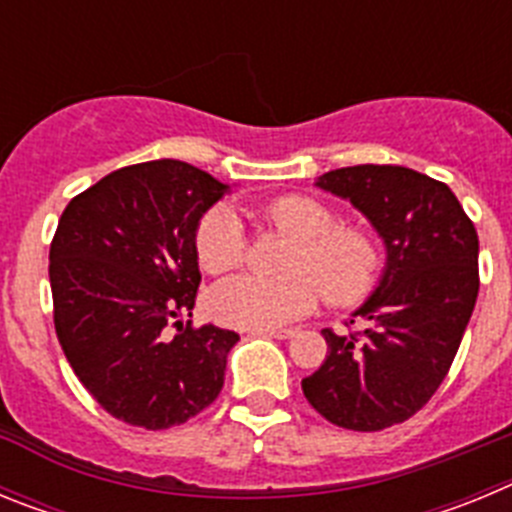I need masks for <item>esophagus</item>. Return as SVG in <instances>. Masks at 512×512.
<instances>
[{
  "label": "esophagus",
  "mask_w": 512,
  "mask_h": 512,
  "mask_svg": "<svg viewBox=\"0 0 512 512\" xmlns=\"http://www.w3.org/2000/svg\"><path fill=\"white\" fill-rule=\"evenodd\" d=\"M256 336H264V338H279V341H287V338L295 336V330L292 328H256L251 330Z\"/></svg>",
  "instance_id": "esophagus-1"
}]
</instances>
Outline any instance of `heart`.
<instances>
[{
  "mask_svg": "<svg viewBox=\"0 0 512 512\" xmlns=\"http://www.w3.org/2000/svg\"><path fill=\"white\" fill-rule=\"evenodd\" d=\"M264 220L292 238L284 277L233 274L210 289L207 310L230 328H282L310 315L320 297L333 307H354L372 295L382 274V246L372 230L336 225V212L305 194H289L264 207ZM197 261L205 271H228L246 259L248 238L230 205H215L197 225Z\"/></svg>",
  "mask_w": 512,
  "mask_h": 512,
  "instance_id": "heart-1",
  "label": "heart"
}]
</instances>
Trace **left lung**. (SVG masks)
<instances>
[{
  "label": "left lung",
  "instance_id": "left-lung-1",
  "mask_svg": "<svg viewBox=\"0 0 512 512\" xmlns=\"http://www.w3.org/2000/svg\"><path fill=\"white\" fill-rule=\"evenodd\" d=\"M315 187L374 225L387 266L354 312L366 328L323 330L328 356L302 392L333 425L382 431L413 418L449 374L479 292L477 230L446 184L405 166H346Z\"/></svg>",
  "mask_w": 512,
  "mask_h": 512
}]
</instances>
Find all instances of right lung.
Listing matches in <instances>:
<instances>
[{
    "instance_id": "add662e5",
    "label": "right lung",
    "mask_w": 512,
    "mask_h": 512,
    "mask_svg": "<svg viewBox=\"0 0 512 512\" xmlns=\"http://www.w3.org/2000/svg\"><path fill=\"white\" fill-rule=\"evenodd\" d=\"M225 192L207 171L161 158L107 174L58 220L48 266L58 343L122 423L164 431L223 390L238 333L184 318L202 282L197 225Z\"/></svg>"
}]
</instances>
